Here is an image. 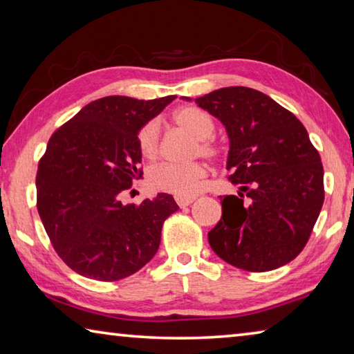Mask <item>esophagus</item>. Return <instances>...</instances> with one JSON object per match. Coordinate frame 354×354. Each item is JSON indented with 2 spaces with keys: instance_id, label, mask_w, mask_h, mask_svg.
<instances>
[{
  "instance_id": "esophagus-1",
  "label": "esophagus",
  "mask_w": 354,
  "mask_h": 354,
  "mask_svg": "<svg viewBox=\"0 0 354 354\" xmlns=\"http://www.w3.org/2000/svg\"><path fill=\"white\" fill-rule=\"evenodd\" d=\"M194 201H195V198H181V196H176V203H178L179 207L190 206Z\"/></svg>"
}]
</instances>
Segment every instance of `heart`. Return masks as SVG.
Returning <instances> with one entry per match:
<instances>
[{
  "mask_svg": "<svg viewBox=\"0 0 354 354\" xmlns=\"http://www.w3.org/2000/svg\"><path fill=\"white\" fill-rule=\"evenodd\" d=\"M173 120L179 128L196 139L194 156L200 154L203 158L215 159L220 154L218 147L211 140L215 133L214 120L205 111L187 106L179 109ZM159 136L160 127L156 120L143 124L137 133V147L145 159H154L159 154ZM206 176L207 171L203 164H190L184 167L160 164L148 171V184L154 190L167 192V194L181 196V198H190L201 190Z\"/></svg>",
  "mask_w": 354,
  "mask_h": 354,
  "instance_id": "obj_1",
  "label": "heart"
}]
</instances>
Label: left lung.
I'll use <instances>...</instances> for the list:
<instances>
[{
	"instance_id": "8db88e82",
	"label": "left lung",
	"mask_w": 354,
	"mask_h": 354,
	"mask_svg": "<svg viewBox=\"0 0 354 354\" xmlns=\"http://www.w3.org/2000/svg\"><path fill=\"white\" fill-rule=\"evenodd\" d=\"M190 101V98H184ZM230 139L226 169L239 195L220 196L207 234L214 253L247 272L283 267L301 253L325 200L320 154L303 123L268 95L223 87L195 100Z\"/></svg>"
}]
</instances>
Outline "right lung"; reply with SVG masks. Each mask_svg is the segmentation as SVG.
<instances>
[{
    "mask_svg": "<svg viewBox=\"0 0 354 354\" xmlns=\"http://www.w3.org/2000/svg\"><path fill=\"white\" fill-rule=\"evenodd\" d=\"M176 97L95 100L51 136L35 185L37 211L59 257L97 281H117L153 259L167 217L179 206L169 194L123 205L120 195L142 178L137 133Z\"/></svg>",
    "mask_w": 354,
    "mask_h": 354,
    "instance_id": "right-lung-1",
    "label": "right lung"
}]
</instances>
